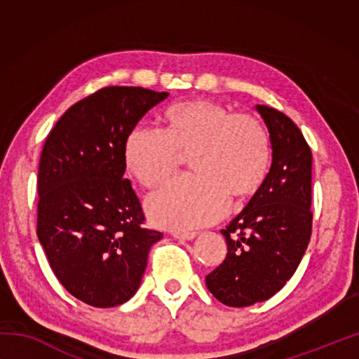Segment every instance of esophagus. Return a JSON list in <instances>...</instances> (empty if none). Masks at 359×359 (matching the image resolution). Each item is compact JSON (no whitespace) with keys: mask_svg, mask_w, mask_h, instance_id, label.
Segmentation results:
<instances>
[{"mask_svg":"<svg viewBox=\"0 0 359 359\" xmlns=\"http://www.w3.org/2000/svg\"><path fill=\"white\" fill-rule=\"evenodd\" d=\"M196 234L198 233H194V231H174L172 233V236L175 239H179V241H191V239H194L196 238Z\"/></svg>","mask_w":359,"mask_h":359,"instance_id":"obj_1","label":"esophagus"}]
</instances>
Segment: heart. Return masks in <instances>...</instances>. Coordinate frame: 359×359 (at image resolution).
Instances as JSON below:
<instances>
[{
    "label": "heart",
    "instance_id": "obj_1",
    "mask_svg": "<svg viewBox=\"0 0 359 359\" xmlns=\"http://www.w3.org/2000/svg\"><path fill=\"white\" fill-rule=\"evenodd\" d=\"M163 132L136 128L125 141V168L147 190L177 174L190 158L194 175L150 196L158 226L188 231L217 222L228 203L253 198L269 174L272 149L263 121L210 100L179 102L163 115Z\"/></svg>",
    "mask_w": 359,
    "mask_h": 359
}]
</instances>
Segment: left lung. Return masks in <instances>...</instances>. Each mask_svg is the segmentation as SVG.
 Listing matches in <instances>:
<instances>
[{
  "label": "left lung",
  "instance_id": "1",
  "mask_svg": "<svg viewBox=\"0 0 359 359\" xmlns=\"http://www.w3.org/2000/svg\"><path fill=\"white\" fill-rule=\"evenodd\" d=\"M269 130L272 165L263 187L222 234L228 253L205 277L224 306L269 299L294 274L312 234V151L283 112L257 106Z\"/></svg>",
  "mask_w": 359,
  "mask_h": 359
}]
</instances>
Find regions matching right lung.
Wrapping results in <instances>:
<instances>
[{
    "instance_id": "add662e5",
    "label": "right lung",
    "mask_w": 359,
    "mask_h": 359,
    "mask_svg": "<svg viewBox=\"0 0 359 359\" xmlns=\"http://www.w3.org/2000/svg\"><path fill=\"white\" fill-rule=\"evenodd\" d=\"M169 93L104 87L76 102L48 133L38 171V239L66 291L93 307L135 296L150 247L123 147L137 121Z\"/></svg>"
}]
</instances>
